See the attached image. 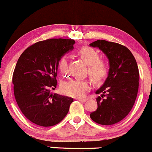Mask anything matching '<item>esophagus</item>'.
I'll list each match as a JSON object with an SVG mask.
<instances>
[{
    "instance_id": "1",
    "label": "esophagus",
    "mask_w": 152,
    "mask_h": 152,
    "mask_svg": "<svg viewBox=\"0 0 152 152\" xmlns=\"http://www.w3.org/2000/svg\"><path fill=\"white\" fill-rule=\"evenodd\" d=\"M77 100L78 101H80V102H86L87 99H84V98H78V99H77Z\"/></svg>"
}]
</instances>
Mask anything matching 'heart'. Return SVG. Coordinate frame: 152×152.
I'll return each mask as SVG.
<instances>
[{
  "instance_id": "b5f03b06",
  "label": "heart",
  "mask_w": 152,
  "mask_h": 152,
  "mask_svg": "<svg viewBox=\"0 0 152 152\" xmlns=\"http://www.w3.org/2000/svg\"><path fill=\"white\" fill-rule=\"evenodd\" d=\"M76 53L88 66V74L95 81L102 82L107 77L109 73V62L105 59L99 58V52L89 46L78 48ZM58 67L63 76L69 74V58L63 56L58 63ZM90 88L88 81L78 79H71L61 84V91L64 95L74 98L84 96Z\"/></svg>"
}]
</instances>
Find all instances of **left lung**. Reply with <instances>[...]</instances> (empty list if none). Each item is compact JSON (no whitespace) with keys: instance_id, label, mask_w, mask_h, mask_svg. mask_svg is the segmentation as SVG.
Wrapping results in <instances>:
<instances>
[{"instance_id":"obj_1","label":"left lung","mask_w":152,"mask_h":152,"mask_svg":"<svg viewBox=\"0 0 152 152\" xmlns=\"http://www.w3.org/2000/svg\"><path fill=\"white\" fill-rule=\"evenodd\" d=\"M98 47L109 60V76L96 91L98 107L90 114L96 123L113 125L123 120L133 108L139 90V73L133 54L119 43L98 40L90 43Z\"/></svg>"}]
</instances>
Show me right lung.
I'll return each mask as SVG.
<instances>
[{
  "mask_svg": "<svg viewBox=\"0 0 152 152\" xmlns=\"http://www.w3.org/2000/svg\"><path fill=\"white\" fill-rule=\"evenodd\" d=\"M73 39L50 38L38 41L23 52L13 74L15 101L29 121L41 126L60 123L74 99L50 90L57 86L59 59L74 48Z\"/></svg>",
  "mask_w": 152,
  "mask_h": 152,
  "instance_id": "1",
  "label": "right lung"
}]
</instances>
